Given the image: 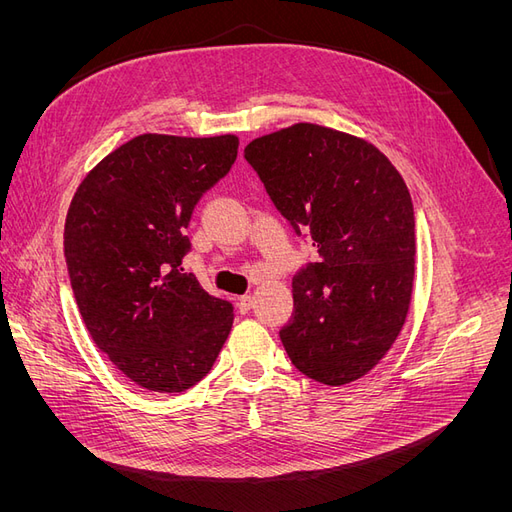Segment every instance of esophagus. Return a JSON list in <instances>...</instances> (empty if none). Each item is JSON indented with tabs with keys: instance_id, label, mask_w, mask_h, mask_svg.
Segmentation results:
<instances>
[{
	"instance_id": "obj_1",
	"label": "esophagus",
	"mask_w": 512,
	"mask_h": 512,
	"mask_svg": "<svg viewBox=\"0 0 512 512\" xmlns=\"http://www.w3.org/2000/svg\"><path fill=\"white\" fill-rule=\"evenodd\" d=\"M254 294H243V297H239L237 299V303H239V312H250V309L254 307Z\"/></svg>"
}]
</instances>
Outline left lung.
I'll list each match as a JSON object with an SVG mask.
<instances>
[{
    "instance_id": "left-lung-1",
    "label": "left lung",
    "mask_w": 512,
    "mask_h": 512,
    "mask_svg": "<svg viewBox=\"0 0 512 512\" xmlns=\"http://www.w3.org/2000/svg\"><path fill=\"white\" fill-rule=\"evenodd\" d=\"M245 160L322 260L292 277L294 314L280 331L292 365L329 386L363 378L410 312L416 239L404 177L365 138L318 123L254 138Z\"/></svg>"
}]
</instances>
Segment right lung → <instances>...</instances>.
<instances>
[{
    "mask_svg": "<svg viewBox=\"0 0 512 512\" xmlns=\"http://www.w3.org/2000/svg\"><path fill=\"white\" fill-rule=\"evenodd\" d=\"M235 134H141L74 192L64 250L85 327L123 376L153 393L203 380L232 329V305L183 273L192 211L237 160Z\"/></svg>",
    "mask_w": 512,
    "mask_h": 512,
    "instance_id": "1",
    "label": "right lung"
}]
</instances>
